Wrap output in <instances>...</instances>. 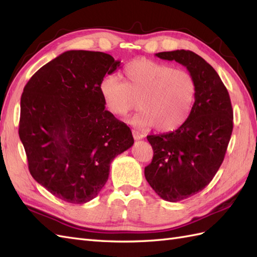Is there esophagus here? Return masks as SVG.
<instances>
[{"label":"esophagus","instance_id":"esophagus-1","mask_svg":"<svg viewBox=\"0 0 257 257\" xmlns=\"http://www.w3.org/2000/svg\"><path fill=\"white\" fill-rule=\"evenodd\" d=\"M132 134H133V138L135 140H142V139L145 138V134L141 133V132H139V131H136V130L132 131Z\"/></svg>","mask_w":257,"mask_h":257}]
</instances>
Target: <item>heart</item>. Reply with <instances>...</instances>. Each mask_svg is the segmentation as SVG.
Masks as SVG:
<instances>
[{
    "mask_svg": "<svg viewBox=\"0 0 257 257\" xmlns=\"http://www.w3.org/2000/svg\"><path fill=\"white\" fill-rule=\"evenodd\" d=\"M124 81L106 76L99 91L106 109L123 116L136 106L141 110L130 119L138 127L155 125L172 131L189 116L196 98V82L189 72L151 59L138 58L124 67Z\"/></svg>",
    "mask_w": 257,
    "mask_h": 257,
    "instance_id": "obj_1",
    "label": "heart"
}]
</instances>
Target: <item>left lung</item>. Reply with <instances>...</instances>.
<instances>
[{
  "instance_id": "8db88e82",
  "label": "left lung",
  "mask_w": 257,
  "mask_h": 257,
  "mask_svg": "<svg viewBox=\"0 0 257 257\" xmlns=\"http://www.w3.org/2000/svg\"><path fill=\"white\" fill-rule=\"evenodd\" d=\"M156 56L185 66L196 82L195 103L185 123L174 132L147 136L154 155L145 178L164 200L177 202L201 191L219 170L231 139L233 110L225 85L200 56L184 49Z\"/></svg>"
}]
</instances>
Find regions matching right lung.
<instances>
[{"label": "right lung", "mask_w": 257, "mask_h": 257, "mask_svg": "<svg viewBox=\"0 0 257 257\" xmlns=\"http://www.w3.org/2000/svg\"><path fill=\"white\" fill-rule=\"evenodd\" d=\"M118 66L101 51H65L34 73L23 91L19 134L28 169L61 200H92L113 159L134 144L130 127L105 110L99 91Z\"/></svg>", "instance_id": "obj_1"}]
</instances>
